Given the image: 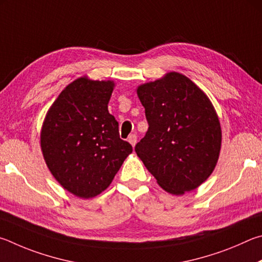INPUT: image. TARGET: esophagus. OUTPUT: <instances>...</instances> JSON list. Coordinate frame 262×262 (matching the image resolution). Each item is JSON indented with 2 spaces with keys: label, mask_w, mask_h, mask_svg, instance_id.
<instances>
[{
  "label": "esophagus",
  "mask_w": 262,
  "mask_h": 262,
  "mask_svg": "<svg viewBox=\"0 0 262 262\" xmlns=\"http://www.w3.org/2000/svg\"><path fill=\"white\" fill-rule=\"evenodd\" d=\"M127 141L132 146H135L137 144V136L136 135H130V136H128V138H127Z\"/></svg>",
  "instance_id": "esophagus-1"
}]
</instances>
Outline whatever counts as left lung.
Here are the masks:
<instances>
[{
    "label": "left lung",
    "mask_w": 262,
    "mask_h": 262,
    "mask_svg": "<svg viewBox=\"0 0 262 262\" xmlns=\"http://www.w3.org/2000/svg\"><path fill=\"white\" fill-rule=\"evenodd\" d=\"M148 130L135 150L159 185L171 194L192 191L213 172L221 126L206 94L189 78L169 72L137 90Z\"/></svg>",
    "instance_id": "1"
}]
</instances>
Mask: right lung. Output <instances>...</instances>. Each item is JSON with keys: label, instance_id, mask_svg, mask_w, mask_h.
I'll list each match as a JSON object with an SVG mask.
<instances>
[{"label": "right lung", "instance_id": "obj_1", "mask_svg": "<svg viewBox=\"0 0 262 262\" xmlns=\"http://www.w3.org/2000/svg\"><path fill=\"white\" fill-rule=\"evenodd\" d=\"M113 81H72L48 110L41 149L50 172L79 198H93L113 182L132 153L119 138L118 122L108 112Z\"/></svg>", "mask_w": 262, "mask_h": 262}]
</instances>
